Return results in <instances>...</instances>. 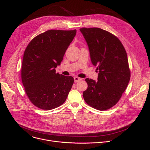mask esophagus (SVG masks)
I'll return each mask as SVG.
<instances>
[{"mask_svg": "<svg viewBox=\"0 0 150 150\" xmlns=\"http://www.w3.org/2000/svg\"><path fill=\"white\" fill-rule=\"evenodd\" d=\"M81 80H82V78H80L79 77H77V76H75L74 77V81H75V82H78V81H80Z\"/></svg>", "mask_w": 150, "mask_h": 150, "instance_id": "1", "label": "esophagus"}]
</instances>
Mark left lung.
<instances>
[{"label":"left lung","instance_id":"obj_1","mask_svg":"<svg viewBox=\"0 0 150 150\" xmlns=\"http://www.w3.org/2000/svg\"><path fill=\"white\" fill-rule=\"evenodd\" d=\"M87 42L92 64L97 67V81L86 78L85 101L100 111L114 106L120 99L130 80L127 54L116 36L99 28L80 29Z\"/></svg>","mask_w":150,"mask_h":150}]
</instances>
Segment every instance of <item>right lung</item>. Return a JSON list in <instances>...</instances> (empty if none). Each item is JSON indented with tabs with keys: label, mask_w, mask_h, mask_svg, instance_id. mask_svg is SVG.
Returning <instances> with one entry per match:
<instances>
[{
	"label": "right lung",
	"mask_w": 150,
	"mask_h": 150,
	"mask_svg": "<svg viewBox=\"0 0 150 150\" xmlns=\"http://www.w3.org/2000/svg\"><path fill=\"white\" fill-rule=\"evenodd\" d=\"M76 30H50L38 35L23 54L21 78L30 101L36 107L50 110L64 103L74 78L56 72Z\"/></svg>",
	"instance_id": "right-lung-1"
}]
</instances>
